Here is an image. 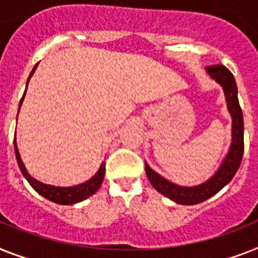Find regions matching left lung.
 Wrapping results in <instances>:
<instances>
[{"label": "left lung", "mask_w": 258, "mask_h": 258, "mask_svg": "<svg viewBox=\"0 0 258 258\" xmlns=\"http://www.w3.org/2000/svg\"><path fill=\"white\" fill-rule=\"evenodd\" d=\"M206 71L211 78L215 79V82H218L223 87L227 106L232 116L231 148H229L228 154L223 159V163L218 171L199 186L183 187L162 178L145 162V171H146L148 179L150 180L155 190L175 203L186 204V206L207 201L211 197H214L215 194L219 192L225 184H228L239 170L242 154H244V118H242L241 108L237 99V86H236L235 78L228 68L223 64L210 66L206 68Z\"/></svg>", "instance_id": "obj_1"}]
</instances>
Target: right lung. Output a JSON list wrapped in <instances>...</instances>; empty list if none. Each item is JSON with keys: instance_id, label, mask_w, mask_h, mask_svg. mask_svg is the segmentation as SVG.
<instances>
[{"instance_id": "1", "label": "right lung", "mask_w": 258, "mask_h": 258, "mask_svg": "<svg viewBox=\"0 0 258 258\" xmlns=\"http://www.w3.org/2000/svg\"><path fill=\"white\" fill-rule=\"evenodd\" d=\"M38 64H39V63H37V64L34 66L33 71H31L29 79H27L26 89H27V84H29L30 78H31L34 72H35ZM25 93H26V91H25ZM25 93H23L22 99H21V101H19V108H21V105H22L23 99H25ZM14 150H16V158H17V162H18L19 170H21V172L23 174V176L26 178L27 182L30 183V186L33 187L34 190L37 191L39 195H42V197L48 199V201L54 202V203H57V204H64L66 206V204H75V203H79V202L84 201V199L89 198L91 195H93L96 191L99 190L100 186H101V183H103L104 175H105V162H103L101 163V166H100L99 171L96 172L91 179L82 183V184H78V186H72V187H56V186H51V184H44V183L39 182V180L34 179L33 176L30 175L29 172H27L26 167H25L22 159H21V155H19L16 138H14Z\"/></svg>"}]
</instances>
